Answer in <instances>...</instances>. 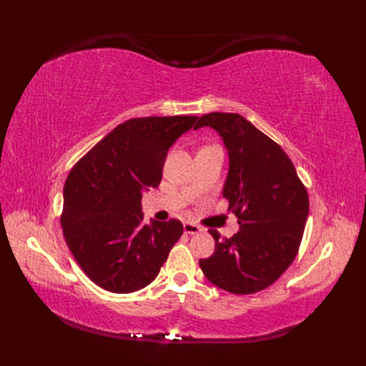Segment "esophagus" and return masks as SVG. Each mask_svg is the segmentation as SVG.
<instances>
[{"mask_svg":"<svg viewBox=\"0 0 366 366\" xmlns=\"http://www.w3.org/2000/svg\"><path fill=\"white\" fill-rule=\"evenodd\" d=\"M183 230H184V234L195 235V234H198V232H202V227L194 224V223H189V221H186V223L183 224Z\"/></svg>","mask_w":366,"mask_h":366,"instance_id":"34e87169","label":"esophagus"}]
</instances>
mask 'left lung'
I'll return each mask as SVG.
<instances>
[{"mask_svg":"<svg viewBox=\"0 0 366 366\" xmlns=\"http://www.w3.org/2000/svg\"><path fill=\"white\" fill-rule=\"evenodd\" d=\"M210 127L223 139L229 172L223 197L239 230L221 238L210 229L215 252L200 259L214 285L234 295L267 289L290 267L301 246L308 195L282 148L235 113H209L194 129Z\"/></svg>","mask_w":366,"mask_h":366,"instance_id":"1","label":"left lung"}]
</instances>
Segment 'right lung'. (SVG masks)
I'll return each instance as SVG.
<instances>
[{"mask_svg":"<svg viewBox=\"0 0 366 366\" xmlns=\"http://www.w3.org/2000/svg\"><path fill=\"white\" fill-rule=\"evenodd\" d=\"M197 119H129L70 171L64 186V237L84 273L104 290L132 293L147 287L180 239L179 219L143 223L142 195L160 184L166 154Z\"/></svg>","mask_w":366,"mask_h":366,"instance_id":"add662e5","label":"right lung"}]
</instances>
